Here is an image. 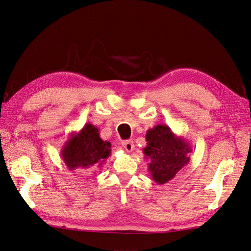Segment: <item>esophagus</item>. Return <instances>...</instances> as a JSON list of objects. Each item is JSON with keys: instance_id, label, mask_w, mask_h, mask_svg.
I'll return each mask as SVG.
<instances>
[{"instance_id": "34e87169", "label": "esophagus", "mask_w": 251, "mask_h": 251, "mask_svg": "<svg viewBox=\"0 0 251 251\" xmlns=\"http://www.w3.org/2000/svg\"><path fill=\"white\" fill-rule=\"evenodd\" d=\"M122 147L126 150V151H132L134 149V143L132 140H124L122 141Z\"/></svg>"}]
</instances>
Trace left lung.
Wrapping results in <instances>:
<instances>
[{
    "mask_svg": "<svg viewBox=\"0 0 251 251\" xmlns=\"http://www.w3.org/2000/svg\"><path fill=\"white\" fill-rule=\"evenodd\" d=\"M146 138L148 146L143 149L144 159L149 161V171L155 183L165 184L172 180L189 163L190 143L176 135L167 125L159 124L149 129Z\"/></svg>",
    "mask_w": 251,
    "mask_h": 251,
    "instance_id": "obj_1",
    "label": "left lung"
}]
</instances>
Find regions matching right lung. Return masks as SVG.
I'll return each instance as SVG.
<instances>
[{
    "mask_svg": "<svg viewBox=\"0 0 251 251\" xmlns=\"http://www.w3.org/2000/svg\"><path fill=\"white\" fill-rule=\"evenodd\" d=\"M111 154V143L100 137L99 129L92 124H85L69 139L61 150V156L70 171L85 174L100 168Z\"/></svg>",
    "mask_w": 251,
    "mask_h": 251,
    "instance_id": "1",
    "label": "right lung"
}]
</instances>
